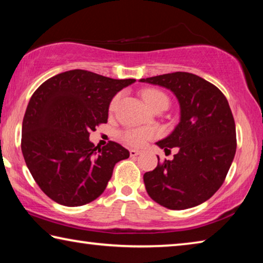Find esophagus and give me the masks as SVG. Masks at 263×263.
I'll return each mask as SVG.
<instances>
[{"label":"esophagus","mask_w":263,"mask_h":263,"mask_svg":"<svg viewBox=\"0 0 263 263\" xmlns=\"http://www.w3.org/2000/svg\"><path fill=\"white\" fill-rule=\"evenodd\" d=\"M140 154V151H138V149H130V155H131V157H133V158H135V157H137V155H139Z\"/></svg>","instance_id":"34e87169"}]
</instances>
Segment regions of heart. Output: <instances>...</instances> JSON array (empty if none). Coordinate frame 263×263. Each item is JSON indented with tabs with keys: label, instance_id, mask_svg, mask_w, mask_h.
<instances>
[{
	"label": "heart",
	"instance_id": "obj_1",
	"mask_svg": "<svg viewBox=\"0 0 263 263\" xmlns=\"http://www.w3.org/2000/svg\"><path fill=\"white\" fill-rule=\"evenodd\" d=\"M144 100L149 108H153L157 104L164 103L168 105V97L163 94L162 91L157 90V89H148V90L144 91ZM118 96H116L110 104V109L114 110L116 105L118 103ZM153 131L147 130V128H132V130H127L123 133V140L126 142V144L131 146H139L145 145V142L149 140L151 138L153 137Z\"/></svg>",
	"mask_w": 263,
	"mask_h": 263
}]
</instances>
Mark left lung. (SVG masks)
<instances>
[{
  "label": "left lung",
  "instance_id": "1",
  "mask_svg": "<svg viewBox=\"0 0 263 263\" xmlns=\"http://www.w3.org/2000/svg\"><path fill=\"white\" fill-rule=\"evenodd\" d=\"M169 89L179 101L180 122L157 145L177 147L173 160L144 174L149 197L171 210H185L208 201L220 188L234 159L237 136L224 94L197 75L175 72L140 79ZM159 158V157H158Z\"/></svg>",
  "mask_w": 263,
  "mask_h": 263
}]
</instances>
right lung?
<instances>
[{
    "label": "right lung",
    "mask_w": 263,
    "mask_h": 263,
    "mask_svg": "<svg viewBox=\"0 0 263 263\" xmlns=\"http://www.w3.org/2000/svg\"><path fill=\"white\" fill-rule=\"evenodd\" d=\"M135 82L73 69L46 80L31 96L22 153L39 188L53 201L65 206L92 202L105 190L115 164L130 157L115 141L95 146L89 133L108 122L115 95Z\"/></svg>",
    "instance_id": "right-lung-1"
}]
</instances>
